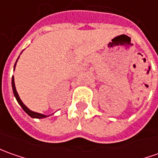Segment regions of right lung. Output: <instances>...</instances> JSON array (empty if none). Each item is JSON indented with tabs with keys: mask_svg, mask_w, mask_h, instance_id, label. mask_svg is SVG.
Here are the masks:
<instances>
[{
	"mask_svg": "<svg viewBox=\"0 0 158 158\" xmlns=\"http://www.w3.org/2000/svg\"><path fill=\"white\" fill-rule=\"evenodd\" d=\"M18 59H19V57H18ZM18 59H17V60H18ZM17 60H16V61H15V66H14V70H15V65H16V62H17ZM12 89H13L14 96L15 97V98H16V100H17V102H18V104L21 106V107L23 108V110L26 112L29 116H31V118H46V117H47L46 115H44V114H42V113H39V112H32V111H31V110L28 108L27 106H25V105L22 102V100L20 99V98H19V96H18V93H17V91H16V89H15V82H14V76H12Z\"/></svg>",
	"mask_w": 158,
	"mask_h": 158,
	"instance_id": "obj_1",
	"label": "right lung"
}]
</instances>
